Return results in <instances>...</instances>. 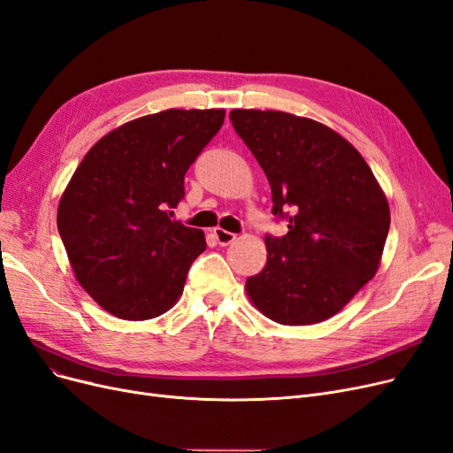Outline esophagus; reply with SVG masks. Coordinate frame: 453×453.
<instances>
[{"mask_svg":"<svg viewBox=\"0 0 453 453\" xmlns=\"http://www.w3.org/2000/svg\"><path fill=\"white\" fill-rule=\"evenodd\" d=\"M213 236H215V240H217V243L219 245H230L234 240H236L238 236L234 232H228V230H225V228H213Z\"/></svg>","mask_w":453,"mask_h":453,"instance_id":"obj_1","label":"esophagus"}]
</instances>
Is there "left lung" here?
<instances>
[{"label": "left lung", "instance_id": "1", "mask_svg": "<svg viewBox=\"0 0 453 453\" xmlns=\"http://www.w3.org/2000/svg\"><path fill=\"white\" fill-rule=\"evenodd\" d=\"M230 121L272 187L283 238L268 236V262L249 277V300L285 326L332 319L375 277L389 206L375 174L347 138L280 111L234 108Z\"/></svg>", "mask_w": 453, "mask_h": 453}]
</instances>
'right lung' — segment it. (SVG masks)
Masks as SVG:
<instances>
[{"label":"right lung","instance_id":"right-lung-1","mask_svg":"<svg viewBox=\"0 0 453 453\" xmlns=\"http://www.w3.org/2000/svg\"><path fill=\"white\" fill-rule=\"evenodd\" d=\"M223 108L168 111L123 123L89 148L58 206L73 273L106 313L150 320L180 300L204 232L170 221L183 178L221 129Z\"/></svg>","mask_w":453,"mask_h":453}]
</instances>
